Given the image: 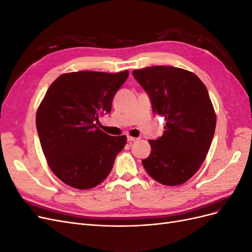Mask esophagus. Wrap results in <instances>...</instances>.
I'll return each mask as SVG.
<instances>
[{
  "label": "esophagus",
  "instance_id": "34e87169",
  "mask_svg": "<svg viewBox=\"0 0 252 252\" xmlns=\"http://www.w3.org/2000/svg\"><path fill=\"white\" fill-rule=\"evenodd\" d=\"M127 140H128V142H135V141H138L139 139L138 138H133V136H128L127 138Z\"/></svg>",
  "mask_w": 252,
  "mask_h": 252
}]
</instances>
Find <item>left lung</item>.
<instances>
[{"label": "left lung", "mask_w": 252, "mask_h": 252, "mask_svg": "<svg viewBox=\"0 0 252 252\" xmlns=\"http://www.w3.org/2000/svg\"><path fill=\"white\" fill-rule=\"evenodd\" d=\"M132 73L148 94L152 111L166 121L161 138L148 141L151 152L142 161L144 168L163 185L184 184L200 169L215 134L208 90L197 75L178 67L152 66Z\"/></svg>", "instance_id": "obj_1"}]
</instances>
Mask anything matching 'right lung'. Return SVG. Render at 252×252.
I'll list each match as a JSON object with an SVG mask.
<instances>
[{
    "mask_svg": "<svg viewBox=\"0 0 252 252\" xmlns=\"http://www.w3.org/2000/svg\"><path fill=\"white\" fill-rule=\"evenodd\" d=\"M128 75V70L69 72L49 86L36 111V129L48 166L66 185L95 187L125 147L126 135L111 136L96 124L111 111L113 96Z\"/></svg>",
    "mask_w": 252,
    "mask_h": 252,
    "instance_id": "obj_1",
    "label": "right lung"
}]
</instances>
